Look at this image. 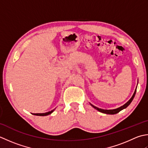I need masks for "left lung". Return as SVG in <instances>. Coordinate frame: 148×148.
Segmentation results:
<instances>
[{"label":"left lung","mask_w":148,"mask_h":148,"mask_svg":"<svg viewBox=\"0 0 148 148\" xmlns=\"http://www.w3.org/2000/svg\"><path fill=\"white\" fill-rule=\"evenodd\" d=\"M136 91H137V87H136V89H135V92H134V93L133 96H132V98L129 99V101H128V102H126V103L125 105H123V106L117 108H116V109H112V110H105V109H101V108H98V107H96L94 106V105H92V104H91V106H92V107H94V108H95V109L98 110L99 112H102V113H103V114H117V113L119 112L121 110H122L124 109V108H126V107H127L128 106V105H129L131 103V102L132 101V100H133L134 97H135V93H136Z\"/></svg>","instance_id":"left-lung-1"}]
</instances>
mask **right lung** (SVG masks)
Instances as JSON below:
<instances>
[{"mask_svg":"<svg viewBox=\"0 0 148 148\" xmlns=\"http://www.w3.org/2000/svg\"><path fill=\"white\" fill-rule=\"evenodd\" d=\"M54 110H55V109H53V110H51V111H49V112H45V113H37V114H34V115H35V116H48V115H49V114H52L54 111Z\"/></svg>","mask_w":148,"mask_h":148,"instance_id":"1","label":"right lung"}]
</instances>
